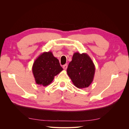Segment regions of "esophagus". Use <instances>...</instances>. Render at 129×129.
Returning a JSON list of instances; mask_svg holds the SVG:
<instances>
[{"label":"esophagus","instance_id":"obj_1","mask_svg":"<svg viewBox=\"0 0 129 129\" xmlns=\"http://www.w3.org/2000/svg\"><path fill=\"white\" fill-rule=\"evenodd\" d=\"M67 66H68L67 64H64V65L63 66V68L64 69V70H66V69H67Z\"/></svg>","mask_w":129,"mask_h":129}]
</instances>
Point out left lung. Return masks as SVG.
Masks as SVG:
<instances>
[{
  "instance_id": "left-lung-1",
  "label": "left lung",
  "mask_w": 129,
  "mask_h": 129,
  "mask_svg": "<svg viewBox=\"0 0 129 129\" xmlns=\"http://www.w3.org/2000/svg\"><path fill=\"white\" fill-rule=\"evenodd\" d=\"M67 73L76 87L87 88L93 81L95 65L87 54L76 52L69 63Z\"/></svg>"
}]
</instances>
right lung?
Returning a JSON list of instances; mask_svg holds the SVG:
<instances>
[{
	"mask_svg": "<svg viewBox=\"0 0 129 129\" xmlns=\"http://www.w3.org/2000/svg\"><path fill=\"white\" fill-rule=\"evenodd\" d=\"M62 68L58 60L52 52H44L34 62L32 72L37 84L44 87L50 84L54 77L59 74Z\"/></svg>",
	"mask_w": 129,
	"mask_h": 129,
	"instance_id": "add662e5",
	"label": "right lung"
}]
</instances>
